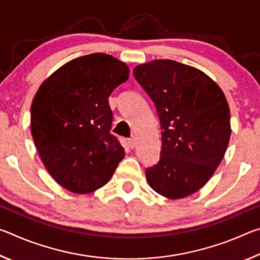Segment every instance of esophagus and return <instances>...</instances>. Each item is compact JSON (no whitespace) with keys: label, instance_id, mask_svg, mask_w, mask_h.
<instances>
[{"label":"esophagus","instance_id":"34e87169","mask_svg":"<svg viewBox=\"0 0 260 260\" xmlns=\"http://www.w3.org/2000/svg\"><path fill=\"white\" fill-rule=\"evenodd\" d=\"M136 143H138V141H136L135 138H132V139L128 140V146L132 149H134L136 147Z\"/></svg>","mask_w":260,"mask_h":260}]
</instances>
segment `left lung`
<instances>
[{
    "mask_svg": "<svg viewBox=\"0 0 260 260\" xmlns=\"http://www.w3.org/2000/svg\"><path fill=\"white\" fill-rule=\"evenodd\" d=\"M133 74L155 103L161 128L160 157L146 170L148 182L167 199L191 195L209 181L227 150L225 95L204 72L175 60L141 64Z\"/></svg>",
    "mask_w": 260,
    "mask_h": 260,
    "instance_id": "obj_1",
    "label": "left lung"
}]
</instances>
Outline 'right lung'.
Instances as JSON below:
<instances>
[{
    "instance_id": "1",
    "label": "right lung",
    "mask_w": 260,
    "mask_h": 260,
    "mask_svg": "<svg viewBox=\"0 0 260 260\" xmlns=\"http://www.w3.org/2000/svg\"><path fill=\"white\" fill-rule=\"evenodd\" d=\"M129 70L107 54H90L64 64L42 83L30 108L37 150L61 187L76 193L103 187L124 158L110 133L109 96Z\"/></svg>"
}]
</instances>
